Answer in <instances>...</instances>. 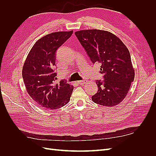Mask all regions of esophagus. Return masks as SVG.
I'll use <instances>...</instances> for the list:
<instances>
[{"label":"esophagus","mask_w":156,"mask_h":156,"mask_svg":"<svg viewBox=\"0 0 156 156\" xmlns=\"http://www.w3.org/2000/svg\"><path fill=\"white\" fill-rule=\"evenodd\" d=\"M87 82V80H81V81H78L77 83L79 84H85Z\"/></svg>","instance_id":"1"}]
</instances>
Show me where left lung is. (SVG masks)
<instances>
[{"label": "left lung", "instance_id": "left-lung-1", "mask_svg": "<svg viewBox=\"0 0 156 156\" xmlns=\"http://www.w3.org/2000/svg\"><path fill=\"white\" fill-rule=\"evenodd\" d=\"M92 62L100 63L103 81H97L98 92L92 100L100 105L114 107L127 96L134 81L135 70L129 51L112 33L97 29L75 32Z\"/></svg>", "mask_w": 156, "mask_h": 156}]
</instances>
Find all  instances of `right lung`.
Returning a JSON list of instances; mask_svg holds the SVG:
<instances>
[{"label":"right lung","mask_w":156,"mask_h":156,"mask_svg":"<svg viewBox=\"0 0 156 156\" xmlns=\"http://www.w3.org/2000/svg\"><path fill=\"white\" fill-rule=\"evenodd\" d=\"M73 34L72 31L53 32L37 40L23 64L22 75L26 90L36 103L54 110L66 105L73 87L66 81L56 83V52Z\"/></svg>","instance_id":"add662e5"}]
</instances>
